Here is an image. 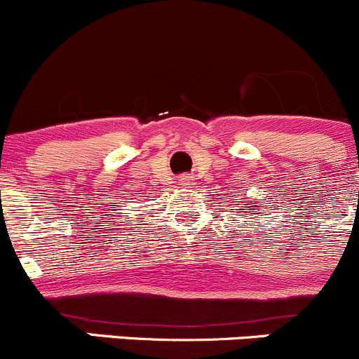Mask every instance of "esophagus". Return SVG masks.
<instances>
[{
  "instance_id": "obj_1",
  "label": "esophagus",
  "mask_w": 359,
  "mask_h": 359,
  "mask_svg": "<svg viewBox=\"0 0 359 359\" xmlns=\"http://www.w3.org/2000/svg\"><path fill=\"white\" fill-rule=\"evenodd\" d=\"M179 182H180V186H182V187H193L194 184H196V182H194L193 175H182L179 179Z\"/></svg>"
}]
</instances>
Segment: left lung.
<instances>
[{
    "instance_id": "left-lung-1",
    "label": "left lung",
    "mask_w": 359,
    "mask_h": 359,
    "mask_svg": "<svg viewBox=\"0 0 359 359\" xmlns=\"http://www.w3.org/2000/svg\"><path fill=\"white\" fill-rule=\"evenodd\" d=\"M243 205H247V206H243V208H241V210H245V215H252V212H250V210H259V206H257V205H250V200H245L243 201Z\"/></svg>"
}]
</instances>
